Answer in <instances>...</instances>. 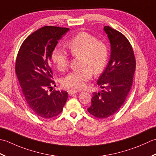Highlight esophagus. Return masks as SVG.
<instances>
[{
    "mask_svg": "<svg viewBox=\"0 0 156 156\" xmlns=\"http://www.w3.org/2000/svg\"><path fill=\"white\" fill-rule=\"evenodd\" d=\"M78 91H79V90H71L68 91V94H69V95H70V96H72V95L76 94Z\"/></svg>",
    "mask_w": 156,
    "mask_h": 156,
    "instance_id": "obj_1",
    "label": "esophagus"
}]
</instances>
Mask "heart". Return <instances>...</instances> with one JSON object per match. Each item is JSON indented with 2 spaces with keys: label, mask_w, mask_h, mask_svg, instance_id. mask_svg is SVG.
<instances>
[{
  "label": "heart",
  "mask_w": 156,
  "mask_h": 156,
  "mask_svg": "<svg viewBox=\"0 0 156 156\" xmlns=\"http://www.w3.org/2000/svg\"><path fill=\"white\" fill-rule=\"evenodd\" d=\"M67 46L72 56L79 57V69L70 72L62 79L63 87L68 89H83L92 77L104 71L108 59V48L103 41L86 31H81L69 40ZM51 59L60 71H65L69 65V55L64 49L55 47Z\"/></svg>",
  "instance_id": "b5f03b06"
}]
</instances>
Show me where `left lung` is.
<instances>
[{
    "mask_svg": "<svg viewBox=\"0 0 156 156\" xmlns=\"http://www.w3.org/2000/svg\"><path fill=\"white\" fill-rule=\"evenodd\" d=\"M111 45L110 59L105 71L98 80L104 89L94 92L89 113L98 119L112 116L121 107L131 90L136 60L131 43L120 33L109 26H104Z\"/></svg>",
    "mask_w": 156,
    "mask_h": 156,
    "instance_id": "8db88e82",
    "label": "left lung"
}]
</instances>
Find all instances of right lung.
<instances>
[{"instance_id":"add662e5","label":"right lung","mask_w":156,"mask_h":156,"mask_svg":"<svg viewBox=\"0 0 156 156\" xmlns=\"http://www.w3.org/2000/svg\"><path fill=\"white\" fill-rule=\"evenodd\" d=\"M69 30L66 27L44 26L30 34L19 50L15 73L28 107L41 118L58 116L68 98L66 91L54 90L50 94L48 89L55 83L50 65L52 51Z\"/></svg>"}]
</instances>
